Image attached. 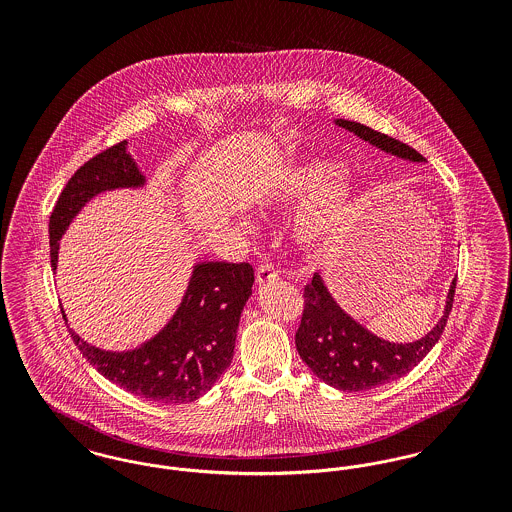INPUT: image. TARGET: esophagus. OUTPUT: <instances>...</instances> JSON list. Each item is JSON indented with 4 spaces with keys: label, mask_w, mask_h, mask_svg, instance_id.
<instances>
[{
    "label": "esophagus",
    "mask_w": 512,
    "mask_h": 512,
    "mask_svg": "<svg viewBox=\"0 0 512 512\" xmlns=\"http://www.w3.org/2000/svg\"><path fill=\"white\" fill-rule=\"evenodd\" d=\"M255 280H257V284H259V286L270 284V282L278 280V270L274 267H270V265H263V267L257 268V276H255Z\"/></svg>",
    "instance_id": "34e87169"
}]
</instances>
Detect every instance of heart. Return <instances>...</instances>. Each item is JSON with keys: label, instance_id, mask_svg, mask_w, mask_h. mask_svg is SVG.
Listing matches in <instances>:
<instances>
[{"label": "heart", "instance_id": "heart-1", "mask_svg": "<svg viewBox=\"0 0 512 512\" xmlns=\"http://www.w3.org/2000/svg\"><path fill=\"white\" fill-rule=\"evenodd\" d=\"M343 171L334 163L311 161L278 172L259 203L267 209H293L307 203L295 219V240L307 249H318L340 234L355 205V192L341 184Z\"/></svg>", "mask_w": 512, "mask_h": 512}]
</instances>
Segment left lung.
I'll return each instance as SVG.
<instances>
[{
  "label": "left lung",
  "mask_w": 512,
  "mask_h": 512,
  "mask_svg": "<svg viewBox=\"0 0 512 512\" xmlns=\"http://www.w3.org/2000/svg\"><path fill=\"white\" fill-rule=\"evenodd\" d=\"M334 122L370 146L405 161L424 163V157L413 147L361 122L343 119ZM455 286L457 278L449 286L443 317L424 338L411 343H393L374 336L361 322L349 317L332 297L320 272H315L311 284L305 286V309L295 334L299 357L324 384L336 390L365 391L384 386L413 370L438 343L453 307Z\"/></svg>",
  "instance_id": "1"
}]
</instances>
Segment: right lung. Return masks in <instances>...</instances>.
<instances>
[{
	"label": "right lung",
	"mask_w": 512,
	"mask_h": 512,
	"mask_svg": "<svg viewBox=\"0 0 512 512\" xmlns=\"http://www.w3.org/2000/svg\"><path fill=\"white\" fill-rule=\"evenodd\" d=\"M126 146L124 140L101 151L74 172L63 188L49 217L53 272L57 270L59 240L96 195L146 186V174ZM253 282L249 263H197L169 322L153 338L128 351L99 349L82 340L73 328L69 332L90 365L113 384L157 403H192L211 390L232 363L236 332ZM61 313L67 322L63 307Z\"/></svg>",
	"instance_id": "add662e5"
}]
</instances>
